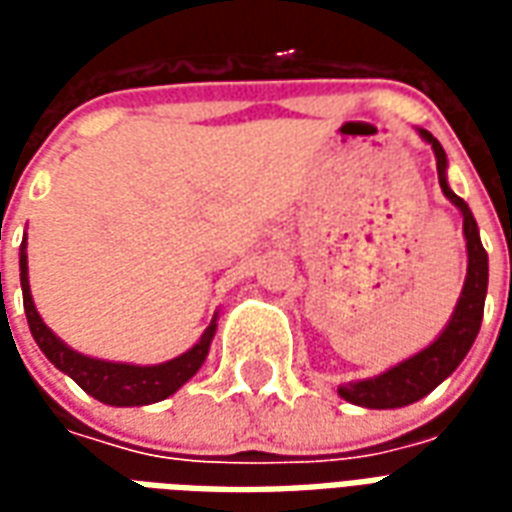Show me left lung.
Masks as SVG:
<instances>
[{
    "label": "left lung",
    "instance_id": "8db88e82",
    "mask_svg": "<svg viewBox=\"0 0 512 512\" xmlns=\"http://www.w3.org/2000/svg\"><path fill=\"white\" fill-rule=\"evenodd\" d=\"M422 139H428L433 153H436V169H439V186L444 197L458 205L463 213V235H466V249H469V274H466V285H463L461 301L455 307L450 326L441 332V337L425 351L417 356L406 359L403 365L392 367L389 373L370 381H359V384H345L337 392L345 397L348 403L365 408H400L408 403H417L419 397L433 392L436 386L450 376L455 367L461 365L463 356L469 354L474 337L480 332L483 323V307H485V290H488V255H485L483 244H480V233H477V222H474L469 205L447 186L444 169H447V156L439 139L430 131H419Z\"/></svg>",
    "mask_w": 512,
    "mask_h": 512
}]
</instances>
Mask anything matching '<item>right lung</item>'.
Segmentation results:
<instances>
[{
    "label": "right lung",
    "mask_w": 512,
    "mask_h": 512,
    "mask_svg": "<svg viewBox=\"0 0 512 512\" xmlns=\"http://www.w3.org/2000/svg\"><path fill=\"white\" fill-rule=\"evenodd\" d=\"M18 266H21V290H24V312H27L29 332L35 337V343L40 345V351L46 354V359L57 370L68 373L87 395H93L95 400H101L106 406H147V403H158V400H164L172 392H178L180 386L200 370L205 356H208V345H211L213 332H216L213 323L205 329L200 343L183 356H178V359L167 362V365H115V362H101V359L76 354L68 345L60 343L49 326L40 321L38 310L32 304V293H29L24 244H21Z\"/></svg>",
    "instance_id": "1"
}]
</instances>
